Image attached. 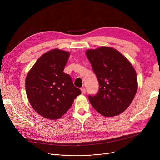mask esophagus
<instances>
[{
  "instance_id": "esophagus-1",
  "label": "esophagus",
  "mask_w": 160,
  "mask_h": 160,
  "mask_svg": "<svg viewBox=\"0 0 160 160\" xmlns=\"http://www.w3.org/2000/svg\"><path fill=\"white\" fill-rule=\"evenodd\" d=\"M81 91H82V94H85L86 93V89L85 88H82Z\"/></svg>"
}]
</instances>
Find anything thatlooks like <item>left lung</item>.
<instances>
[{"instance_id": "obj_1", "label": "left lung", "mask_w": 160, "mask_h": 160, "mask_svg": "<svg viewBox=\"0 0 160 160\" xmlns=\"http://www.w3.org/2000/svg\"><path fill=\"white\" fill-rule=\"evenodd\" d=\"M86 54L99 83L98 93L89 96L91 104L107 117L122 113L138 90L135 69L127 58L112 47L89 49Z\"/></svg>"}]
</instances>
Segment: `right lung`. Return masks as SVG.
<instances>
[{
  "label": "right lung",
  "mask_w": 160,
  "mask_h": 160,
  "mask_svg": "<svg viewBox=\"0 0 160 160\" xmlns=\"http://www.w3.org/2000/svg\"><path fill=\"white\" fill-rule=\"evenodd\" d=\"M70 53L58 48L42 55L29 71L25 88L28 101L39 115L55 120L60 118L81 94L70 76L63 72Z\"/></svg>",
  "instance_id": "1"
}]
</instances>
